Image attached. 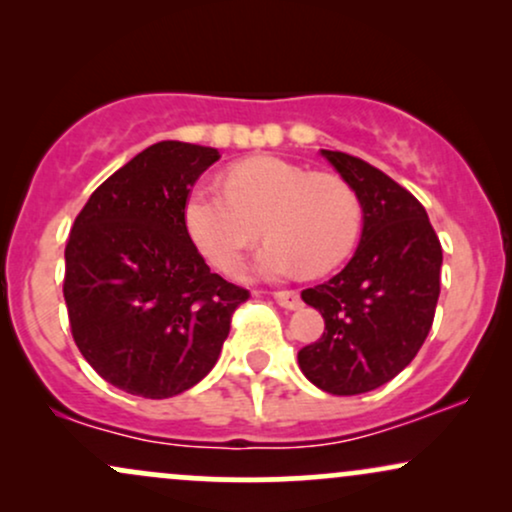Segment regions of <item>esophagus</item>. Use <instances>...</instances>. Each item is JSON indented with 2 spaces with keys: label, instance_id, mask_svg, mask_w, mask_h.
Segmentation results:
<instances>
[{
  "label": "esophagus",
  "instance_id": "esophagus-1",
  "mask_svg": "<svg viewBox=\"0 0 512 512\" xmlns=\"http://www.w3.org/2000/svg\"><path fill=\"white\" fill-rule=\"evenodd\" d=\"M274 301L279 303L281 308H286V310H298L303 305L301 296H298L296 291H276L274 293Z\"/></svg>",
  "mask_w": 512,
  "mask_h": 512
}]
</instances>
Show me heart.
Masks as SVG:
<instances>
[{"mask_svg":"<svg viewBox=\"0 0 512 512\" xmlns=\"http://www.w3.org/2000/svg\"><path fill=\"white\" fill-rule=\"evenodd\" d=\"M185 223L199 252L221 272H236L264 226L272 243L257 260L262 274H327L354 252L363 204L337 175L257 156L228 170L226 187L199 182L187 197Z\"/></svg>","mask_w":512,"mask_h":512,"instance_id":"b5f03b06","label":"heart"}]
</instances>
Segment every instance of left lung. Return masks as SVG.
I'll use <instances>...</instances> for the list:
<instances>
[{
  "mask_svg": "<svg viewBox=\"0 0 512 512\" xmlns=\"http://www.w3.org/2000/svg\"><path fill=\"white\" fill-rule=\"evenodd\" d=\"M363 204L361 243L349 264L301 298L325 332L298 351L303 375L330 395H363L414 361L431 332L443 248L421 202L361 158L325 151Z\"/></svg>",
  "mask_w": 512,
  "mask_h": 512,
  "instance_id": "1",
  "label": "left lung"
}]
</instances>
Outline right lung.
Returning a JSON list of instances; mask_svg holds the SVG:
<instances>
[{
	"label": "right lung",
	"instance_id": "1",
	"mask_svg": "<svg viewBox=\"0 0 512 512\" xmlns=\"http://www.w3.org/2000/svg\"><path fill=\"white\" fill-rule=\"evenodd\" d=\"M211 146L158 142L88 197L64 250V301L81 356L105 383L166 399L214 368L250 293L214 274L185 223Z\"/></svg>",
	"mask_w": 512,
	"mask_h": 512
}]
</instances>
